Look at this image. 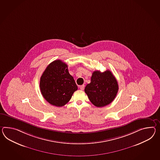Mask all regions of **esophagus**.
Wrapping results in <instances>:
<instances>
[{
	"label": "esophagus",
	"mask_w": 160,
	"mask_h": 160,
	"mask_svg": "<svg viewBox=\"0 0 160 160\" xmlns=\"http://www.w3.org/2000/svg\"><path fill=\"white\" fill-rule=\"evenodd\" d=\"M80 88L81 90H84V85H82V86H80Z\"/></svg>",
	"instance_id": "34e87169"
}]
</instances>
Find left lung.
<instances>
[{"label": "left lung", "mask_w": 160, "mask_h": 160, "mask_svg": "<svg viewBox=\"0 0 160 160\" xmlns=\"http://www.w3.org/2000/svg\"><path fill=\"white\" fill-rule=\"evenodd\" d=\"M118 91L117 80L109 70L104 72L94 71L91 82L84 89L91 102L98 108L110 104L116 97Z\"/></svg>", "instance_id": "obj_1"}]
</instances>
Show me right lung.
<instances>
[{
    "label": "right lung",
    "mask_w": 160,
    "mask_h": 160,
    "mask_svg": "<svg viewBox=\"0 0 160 160\" xmlns=\"http://www.w3.org/2000/svg\"><path fill=\"white\" fill-rule=\"evenodd\" d=\"M40 88L43 97L57 107L65 105L78 89L68 65L61 60L50 63L40 78Z\"/></svg>",
    "instance_id": "right-lung-1"
}]
</instances>
